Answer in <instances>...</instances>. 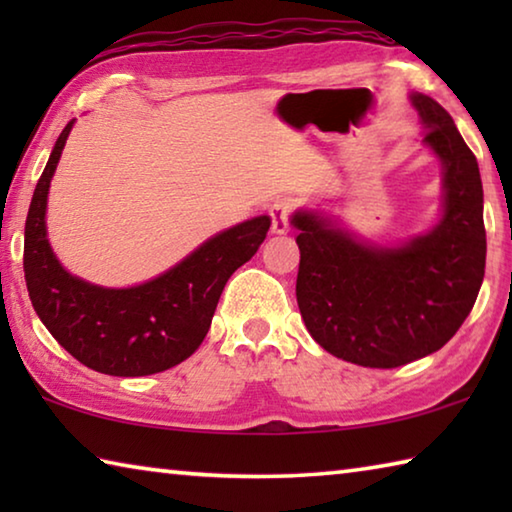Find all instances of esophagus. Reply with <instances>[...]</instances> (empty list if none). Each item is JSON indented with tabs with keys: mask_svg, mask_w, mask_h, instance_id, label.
I'll return each instance as SVG.
<instances>
[{
	"mask_svg": "<svg viewBox=\"0 0 512 512\" xmlns=\"http://www.w3.org/2000/svg\"><path fill=\"white\" fill-rule=\"evenodd\" d=\"M291 212H293V203L289 198H277V201L271 205V230L275 235H287L291 230Z\"/></svg>",
	"mask_w": 512,
	"mask_h": 512,
	"instance_id": "esophagus-1",
	"label": "esophagus"
}]
</instances>
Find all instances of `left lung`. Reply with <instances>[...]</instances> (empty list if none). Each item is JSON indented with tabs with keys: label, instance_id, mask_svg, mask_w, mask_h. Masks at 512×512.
Here are the masks:
<instances>
[{
	"label": "left lung",
	"instance_id": "left-lung-1",
	"mask_svg": "<svg viewBox=\"0 0 512 512\" xmlns=\"http://www.w3.org/2000/svg\"><path fill=\"white\" fill-rule=\"evenodd\" d=\"M424 144L443 162V219L395 248L363 244L316 212H296V298L314 341L366 368H397L452 339L485 273L481 173L449 112L411 94Z\"/></svg>",
	"mask_w": 512,
	"mask_h": 512
}]
</instances>
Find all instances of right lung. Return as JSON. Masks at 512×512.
I'll use <instances>...</instances> for the list:
<instances>
[{
  "mask_svg": "<svg viewBox=\"0 0 512 512\" xmlns=\"http://www.w3.org/2000/svg\"><path fill=\"white\" fill-rule=\"evenodd\" d=\"M74 119L63 128L33 192L24 225V280L31 305L76 361L103 375L142 377L192 357L212 325L230 275L257 253L268 216L235 225L151 282L103 289L67 273L47 241V194Z\"/></svg>",
  "mask_w": 512,
  "mask_h": 512,
  "instance_id": "right-lung-1",
  "label": "right lung"
}]
</instances>
